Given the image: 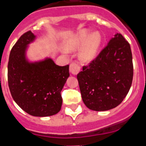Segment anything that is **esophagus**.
<instances>
[{
  "label": "esophagus",
  "instance_id": "obj_1",
  "mask_svg": "<svg viewBox=\"0 0 146 146\" xmlns=\"http://www.w3.org/2000/svg\"><path fill=\"white\" fill-rule=\"evenodd\" d=\"M80 70V66L76 63H72L70 65V71L73 75H76Z\"/></svg>",
  "mask_w": 146,
  "mask_h": 146
}]
</instances>
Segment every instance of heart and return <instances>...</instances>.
Returning <instances> with one entry per match:
<instances>
[{"label": "heart", "mask_w": 146, "mask_h": 146, "mask_svg": "<svg viewBox=\"0 0 146 146\" xmlns=\"http://www.w3.org/2000/svg\"><path fill=\"white\" fill-rule=\"evenodd\" d=\"M102 42L101 35L98 32L91 33L88 30H82L73 36L66 43L69 50H75L81 46V57L86 61L93 60L97 53Z\"/></svg>", "instance_id": "b5f03b06"}]
</instances>
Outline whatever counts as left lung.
Returning <instances> with one entry per match:
<instances>
[{
	"mask_svg": "<svg viewBox=\"0 0 146 146\" xmlns=\"http://www.w3.org/2000/svg\"><path fill=\"white\" fill-rule=\"evenodd\" d=\"M132 78V51L120 33L77 74L83 103L94 111H106L119 105L129 91Z\"/></svg>",
	"mask_w": 146,
	"mask_h": 146,
	"instance_id": "left-lung-1",
	"label": "left lung"
}]
</instances>
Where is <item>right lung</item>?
<instances>
[{
    "label": "right lung",
    "instance_id": "1",
    "mask_svg": "<svg viewBox=\"0 0 146 146\" xmlns=\"http://www.w3.org/2000/svg\"><path fill=\"white\" fill-rule=\"evenodd\" d=\"M34 38L33 33L27 31L11 49L7 66L9 89L14 101L27 113L50 116L61 109L60 93L70 76L69 65L60 66L51 59L29 63L25 53Z\"/></svg>",
    "mask_w": 146,
    "mask_h": 146
}]
</instances>
